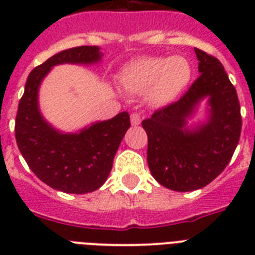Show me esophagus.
<instances>
[{
    "instance_id": "34e87169",
    "label": "esophagus",
    "mask_w": 255,
    "mask_h": 255,
    "mask_svg": "<svg viewBox=\"0 0 255 255\" xmlns=\"http://www.w3.org/2000/svg\"><path fill=\"white\" fill-rule=\"evenodd\" d=\"M140 123H141V116H140V114H137V112H133V114H131L132 126H139Z\"/></svg>"
}]
</instances>
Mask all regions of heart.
Returning <instances> with one entry per match:
<instances>
[{
    "mask_svg": "<svg viewBox=\"0 0 255 255\" xmlns=\"http://www.w3.org/2000/svg\"><path fill=\"white\" fill-rule=\"evenodd\" d=\"M192 79V65L182 55L143 57L129 62L119 74V82L131 94H145L155 107H165L178 99Z\"/></svg>",
    "mask_w": 255,
    "mask_h": 255,
    "instance_id": "1",
    "label": "heart"
}]
</instances>
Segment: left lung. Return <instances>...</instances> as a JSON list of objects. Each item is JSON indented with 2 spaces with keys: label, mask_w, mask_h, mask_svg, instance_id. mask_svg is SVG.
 Instances as JSON below:
<instances>
[{
  "label": "left lung",
  "mask_w": 255,
  "mask_h": 255,
  "mask_svg": "<svg viewBox=\"0 0 255 255\" xmlns=\"http://www.w3.org/2000/svg\"><path fill=\"white\" fill-rule=\"evenodd\" d=\"M200 77L177 102L143 120L147 161L156 181L170 190L190 192L212 182L229 164L241 135L237 91L217 58L194 49ZM207 119L189 125L202 100Z\"/></svg>",
  "instance_id": "1"
}]
</instances>
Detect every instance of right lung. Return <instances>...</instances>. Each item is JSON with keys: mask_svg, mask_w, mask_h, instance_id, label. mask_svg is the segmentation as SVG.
<instances>
[{"mask_svg": "<svg viewBox=\"0 0 255 255\" xmlns=\"http://www.w3.org/2000/svg\"><path fill=\"white\" fill-rule=\"evenodd\" d=\"M102 57L98 46H79L55 54L29 74L18 104L15 140L23 159L41 181L65 193H88L106 182L116 151L131 127L129 115L123 111L77 132H62L41 114L39 87L54 66L95 65Z\"/></svg>", "mask_w": 255, "mask_h": 255, "instance_id": "right-lung-1", "label": "right lung"}]
</instances>
